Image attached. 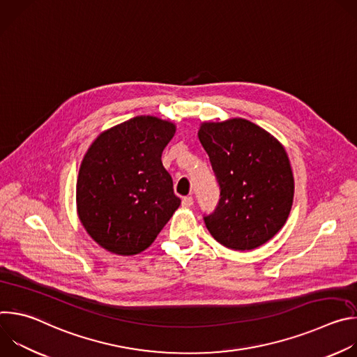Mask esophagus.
I'll return each instance as SVG.
<instances>
[{"label": "esophagus", "instance_id": "1", "mask_svg": "<svg viewBox=\"0 0 357 357\" xmlns=\"http://www.w3.org/2000/svg\"><path fill=\"white\" fill-rule=\"evenodd\" d=\"M192 205H193V197H192V196H185V197L182 199V208L188 209V208H190Z\"/></svg>", "mask_w": 357, "mask_h": 357}]
</instances>
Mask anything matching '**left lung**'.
Masks as SVG:
<instances>
[{
  "mask_svg": "<svg viewBox=\"0 0 357 357\" xmlns=\"http://www.w3.org/2000/svg\"><path fill=\"white\" fill-rule=\"evenodd\" d=\"M220 186L213 213L203 218L213 238L231 250H252L285 225L294 176L284 146L244 119L203 123L197 132Z\"/></svg>",
  "mask_w": 357,
  "mask_h": 357,
  "instance_id": "obj_1",
  "label": "left lung"
}]
</instances>
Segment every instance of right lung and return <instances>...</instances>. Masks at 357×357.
I'll return each mask as SVG.
<instances>
[{"instance_id": "1", "label": "right lung", "mask_w": 357, "mask_h": 357, "mask_svg": "<svg viewBox=\"0 0 357 357\" xmlns=\"http://www.w3.org/2000/svg\"><path fill=\"white\" fill-rule=\"evenodd\" d=\"M174 134V123L138 116L101 132L87 149L76 185L77 215L107 251H144L179 208L161 161Z\"/></svg>"}]
</instances>
